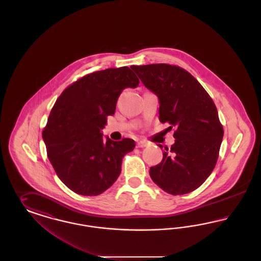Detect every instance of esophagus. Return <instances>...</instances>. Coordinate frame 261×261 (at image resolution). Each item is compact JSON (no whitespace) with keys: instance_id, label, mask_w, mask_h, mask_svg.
I'll return each instance as SVG.
<instances>
[{"instance_id":"obj_1","label":"esophagus","mask_w":261,"mask_h":261,"mask_svg":"<svg viewBox=\"0 0 261 261\" xmlns=\"http://www.w3.org/2000/svg\"><path fill=\"white\" fill-rule=\"evenodd\" d=\"M148 146V143L145 141H140L137 143V148H145Z\"/></svg>"}]
</instances>
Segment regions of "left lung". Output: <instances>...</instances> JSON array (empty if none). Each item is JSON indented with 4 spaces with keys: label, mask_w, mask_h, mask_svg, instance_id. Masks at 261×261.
Instances as JSON below:
<instances>
[{
    "label": "left lung",
    "mask_w": 261,
    "mask_h": 261,
    "mask_svg": "<svg viewBox=\"0 0 261 261\" xmlns=\"http://www.w3.org/2000/svg\"><path fill=\"white\" fill-rule=\"evenodd\" d=\"M131 68L160 99V121L175 128V143L165 147L162 162L150 167V178L168 194L191 193L207 179L218 159L224 131L215 103L179 66L155 63Z\"/></svg>",
    "instance_id": "1"
}]
</instances>
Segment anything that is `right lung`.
Returning a JSON list of instances; mask_svg holds the SVG:
<instances>
[{"instance_id": "right-lung-1", "label": "right lung", "mask_w": 261, "mask_h": 261, "mask_svg": "<svg viewBox=\"0 0 261 261\" xmlns=\"http://www.w3.org/2000/svg\"><path fill=\"white\" fill-rule=\"evenodd\" d=\"M139 83L127 66L108 68L75 81L54 105L42 136L56 173L76 194L98 196L120 175L122 159L135 142L103 141L101 130L122 91Z\"/></svg>"}]
</instances>
